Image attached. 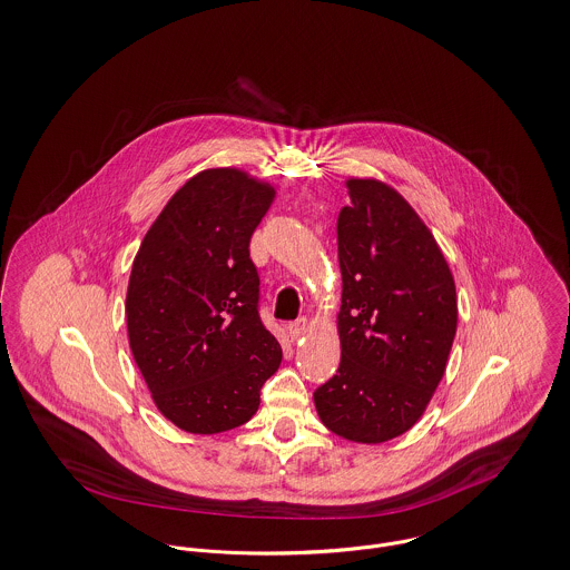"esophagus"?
<instances>
[{"label": "esophagus", "instance_id": "34e87169", "mask_svg": "<svg viewBox=\"0 0 570 570\" xmlns=\"http://www.w3.org/2000/svg\"><path fill=\"white\" fill-rule=\"evenodd\" d=\"M308 318H297L295 323H291L288 327H286V332H288V336L293 338V341H297V338H302L304 334H306V330H308Z\"/></svg>", "mask_w": 570, "mask_h": 570}]
</instances>
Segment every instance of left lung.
Listing matches in <instances>:
<instances>
[{"mask_svg": "<svg viewBox=\"0 0 570 570\" xmlns=\"http://www.w3.org/2000/svg\"><path fill=\"white\" fill-rule=\"evenodd\" d=\"M345 188L352 203L336 223L341 365L316 389L315 406L334 435L382 443L417 424L442 382L456 288L435 236L400 191L370 177Z\"/></svg>", "mask_w": 570, "mask_h": 570, "instance_id": "8db88e82", "label": "left lung"}]
</instances>
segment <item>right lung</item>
Masks as SVG:
<instances>
[{"label": "right lung", "mask_w": 570, "mask_h": 570, "mask_svg": "<svg viewBox=\"0 0 570 570\" xmlns=\"http://www.w3.org/2000/svg\"><path fill=\"white\" fill-rule=\"evenodd\" d=\"M277 186L240 168L196 173L146 232L127 288L128 345L159 413L191 435L249 422L282 363L257 315L255 227Z\"/></svg>", "instance_id": "right-lung-1"}]
</instances>
